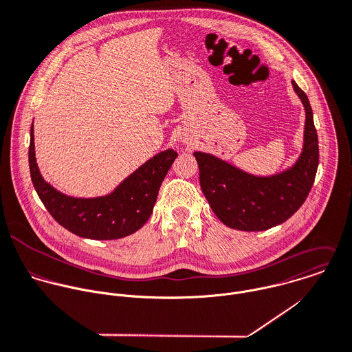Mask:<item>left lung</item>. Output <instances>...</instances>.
<instances>
[{"mask_svg":"<svg viewBox=\"0 0 352 352\" xmlns=\"http://www.w3.org/2000/svg\"><path fill=\"white\" fill-rule=\"evenodd\" d=\"M306 111L305 144L288 170L256 177L210 153L195 152L200 186L222 223L244 232H261L289 219L307 199L318 168L320 149L313 109L306 93L292 80Z\"/></svg>","mask_w":352,"mask_h":352,"instance_id":"1","label":"left lung"}]
</instances>
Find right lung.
Here are the masks:
<instances>
[{"label": "right lung", "instance_id": "1", "mask_svg": "<svg viewBox=\"0 0 352 352\" xmlns=\"http://www.w3.org/2000/svg\"><path fill=\"white\" fill-rule=\"evenodd\" d=\"M177 156L173 149L163 151L138 167L112 193L76 199L45 182L35 160L32 127L30 133V174L41 201L64 229L91 240H116L141 229L153 211L160 185Z\"/></svg>", "mask_w": 352, "mask_h": 352}]
</instances>
